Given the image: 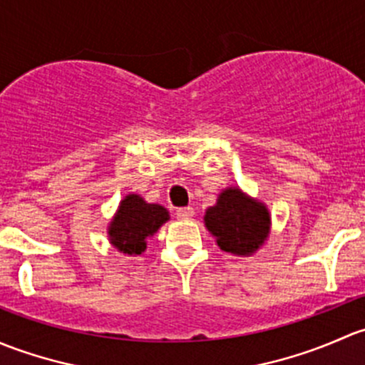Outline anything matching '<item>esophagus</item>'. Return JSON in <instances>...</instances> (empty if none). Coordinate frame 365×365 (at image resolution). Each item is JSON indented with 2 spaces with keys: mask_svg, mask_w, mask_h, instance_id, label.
<instances>
[{
  "mask_svg": "<svg viewBox=\"0 0 365 365\" xmlns=\"http://www.w3.org/2000/svg\"><path fill=\"white\" fill-rule=\"evenodd\" d=\"M175 216H178V220H181V221H190L191 217L195 216V209L193 207H181V209H178Z\"/></svg>",
  "mask_w": 365,
  "mask_h": 365,
  "instance_id": "esophagus-1",
  "label": "esophagus"
}]
</instances>
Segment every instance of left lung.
Masks as SVG:
<instances>
[{"instance_id":"left-lung-1","label":"left lung","mask_w":365,"mask_h":365,"mask_svg":"<svg viewBox=\"0 0 365 365\" xmlns=\"http://www.w3.org/2000/svg\"><path fill=\"white\" fill-rule=\"evenodd\" d=\"M205 228L225 253L251 257L270 234V212L264 202L239 186L225 187L212 207L205 210Z\"/></svg>"}]
</instances>
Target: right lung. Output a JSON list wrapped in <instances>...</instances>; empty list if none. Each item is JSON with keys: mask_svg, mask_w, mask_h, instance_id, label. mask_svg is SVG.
<instances>
[{"mask_svg": "<svg viewBox=\"0 0 365 365\" xmlns=\"http://www.w3.org/2000/svg\"><path fill=\"white\" fill-rule=\"evenodd\" d=\"M170 220L168 210L160 204H149L140 195L130 193L119 202L107 228L108 240L119 253L137 257L148 247V240Z\"/></svg>", "mask_w": 365, "mask_h": 365, "instance_id": "1", "label": "right lung"}]
</instances>
